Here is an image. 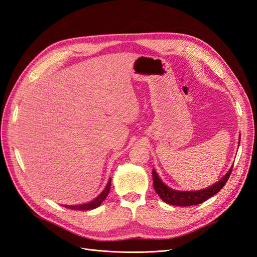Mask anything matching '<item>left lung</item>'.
<instances>
[{
    "instance_id": "left-lung-1",
    "label": "left lung",
    "mask_w": 257,
    "mask_h": 257,
    "mask_svg": "<svg viewBox=\"0 0 257 257\" xmlns=\"http://www.w3.org/2000/svg\"><path fill=\"white\" fill-rule=\"evenodd\" d=\"M231 169L227 172L220 181H217L213 185L209 186L207 189L200 190V191H176L168 188L167 185L164 184L160 177L158 176L155 169L152 170V178H153V186L154 190L157 192L158 195L162 198L163 201L174 206H180V207H188V206H194V205H199L204 203L205 200L212 197L217 192L222 190L225 183L227 182L228 178L231 174Z\"/></svg>"
}]
</instances>
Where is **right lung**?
Masks as SVG:
<instances>
[{
	"instance_id": "right-lung-1",
	"label": "right lung",
	"mask_w": 257,
	"mask_h": 257,
	"mask_svg": "<svg viewBox=\"0 0 257 257\" xmlns=\"http://www.w3.org/2000/svg\"><path fill=\"white\" fill-rule=\"evenodd\" d=\"M110 185H111V178L109 179V181H108V183L106 185V188L104 189V191L100 193L95 199H93L92 201H90V203H88V204H81V205H76V206L65 205L64 207L68 208V209H73V210H91V209H95L106 199L108 193H109V191H110Z\"/></svg>"
}]
</instances>
